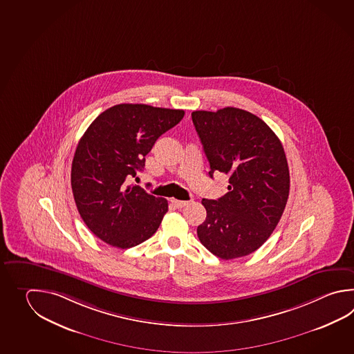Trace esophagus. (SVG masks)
<instances>
[{"label":"esophagus","instance_id":"1","mask_svg":"<svg viewBox=\"0 0 354 354\" xmlns=\"http://www.w3.org/2000/svg\"><path fill=\"white\" fill-rule=\"evenodd\" d=\"M171 203H173L174 207H176V208H183V207L188 205L189 202H184V201H178V199H171Z\"/></svg>","mask_w":354,"mask_h":354}]
</instances>
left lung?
<instances>
[{"label": "left lung", "mask_w": 354, "mask_h": 354, "mask_svg": "<svg viewBox=\"0 0 354 354\" xmlns=\"http://www.w3.org/2000/svg\"><path fill=\"white\" fill-rule=\"evenodd\" d=\"M195 130L216 171L230 176L228 193L203 199L207 218L198 230L202 245L222 260L254 252L281 218L290 190L281 141L266 123L245 109L194 111Z\"/></svg>", "instance_id": "obj_1"}]
</instances>
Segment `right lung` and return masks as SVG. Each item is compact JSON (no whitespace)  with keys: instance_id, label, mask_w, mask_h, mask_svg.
Here are the masks:
<instances>
[{"instance_id":"right-lung-1","label":"right lung","mask_w":354,"mask_h":354,"mask_svg":"<svg viewBox=\"0 0 354 354\" xmlns=\"http://www.w3.org/2000/svg\"><path fill=\"white\" fill-rule=\"evenodd\" d=\"M183 109L122 103L102 112L84 135L72 162L73 195L94 236L131 248L158 231L167 201L129 185L156 140L180 122Z\"/></svg>"}]
</instances>
